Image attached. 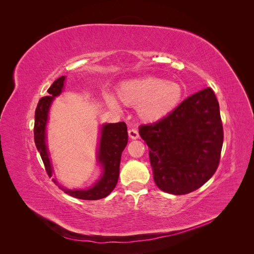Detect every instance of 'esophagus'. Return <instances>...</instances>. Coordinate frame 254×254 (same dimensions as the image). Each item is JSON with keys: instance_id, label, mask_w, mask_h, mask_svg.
Instances as JSON below:
<instances>
[{"instance_id": "esophagus-1", "label": "esophagus", "mask_w": 254, "mask_h": 254, "mask_svg": "<svg viewBox=\"0 0 254 254\" xmlns=\"http://www.w3.org/2000/svg\"><path fill=\"white\" fill-rule=\"evenodd\" d=\"M128 134H129L130 139H132V140H136L137 137H139V132H137V130L134 129V128L129 129L128 130Z\"/></svg>"}]
</instances>
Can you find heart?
Wrapping results in <instances>:
<instances>
[{"instance_id":"b5f03b06","label":"heart","mask_w":254,"mask_h":254,"mask_svg":"<svg viewBox=\"0 0 254 254\" xmlns=\"http://www.w3.org/2000/svg\"><path fill=\"white\" fill-rule=\"evenodd\" d=\"M118 96L127 106L137 107L139 117L145 122H158L170 115L179 106L183 88L177 81H166L155 76L127 80L118 88ZM107 101L115 106L114 99Z\"/></svg>"}]
</instances>
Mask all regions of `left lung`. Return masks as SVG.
Returning <instances> with one entry per match:
<instances>
[{
	"label": "left lung",
	"instance_id": "1",
	"mask_svg": "<svg viewBox=\"0 0 254 254\" xmlns=\"http://www.w3.org/2000/svg\"><path fill=\"white\" fill-rule=\"evenodd\" d=\"M139 132L149 147L153 180L165 193L189 194L217 170L224 130L211 88L189 96L166 118L141 125Z\"/></svg>",
	"mask_w": 254,
	"mask_h": 254
}]
</instances>
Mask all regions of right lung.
I'll return each mask as SVG.
<instances>
[{"label": "right lung", "instance_id": "right-lung-1", "mask_svg": "<svg viewBox=\"0 0 254 254\" xmlns=\"http://www.w3.org/2000/svg\"><path fill=\"white\" fill-rule=\"evenodd\" d=\"M65 76H61L53 82L48 90L49 96L40 98L35 112L34 137L38 151L45 166V171L52 177L53 167L49 158V151L45 144V127L49 117V110L55 96H58L63 91ZM102 136L99 141V149L97 153L98 162L103 166V175L93 187L88 190H64L61 188L56 179H53L65 194L72 197L83 199V200H97L108 196L115 188L120 175V162L123 150L125 149L128 142L127 126L124 122L115 124H105L102 127Z\"/></svg>", "mask_w": 254, "mask_h": 254}]
</instances>
